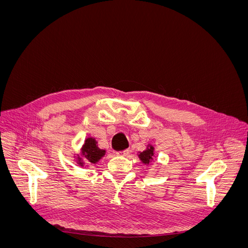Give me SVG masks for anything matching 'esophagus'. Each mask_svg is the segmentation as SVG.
<instances>
[{"mask_svg": "<svg viewBox=\"0 0 248 248\" xmlns=\"http://www.w3.org/2000/svg\"><path fill=\"white\" fill-rule=\"evenodd\" d=\"M128 154H129L128 150H124V151H118V152H116V155H119V156H127Z\"/></svg>", "mask_w": 248, "mask_h": 248, "instance_id": "esophagus-1", "label": "esophagus"}]
</instances>
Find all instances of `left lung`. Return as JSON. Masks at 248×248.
<instances>
[{"label":"left lung","mask_w":248,"mask_h":248,"mask_svg":"<svg viewBox=\"0 0 248 248\" xmlns=\"http://www.w3.org/2000/svg\"><path fill=\"white\" fill-rule=\"evenodd\" d=\"M153 155H154V148L152 146H150L147 150H145V151L140 152L139 157H140V159L145 164H149V162L152 159Z\"/></svg>","instance_id":"left-lung-1"}]
</instances>
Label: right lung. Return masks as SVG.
<instances>
[{"instance_id": "add662e5", "label": "right lung", "mask_w": 248, "mask_h": 248, "mask_svg": "<svg viewBox=\"0 0 248 248\" xmlns=\"http://www.w3.org/2000/svg\"><path fill=\"white\" fill-rule=\"evenodd\" d=\"M96 144H97V141L94 139L89 138L86 140L84 146H82V148H81V154L85 157V159L88 162L96 163L104 154H106V151L99 149L98 146H97ZM78 159H79V161H78L79 164L80 166H82L84 162L80 161V158H78Z\"/></svg>"}]
</instances>
